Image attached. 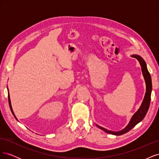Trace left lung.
<instances>
[{
    "mask_svg": "<svg viewBox=\"0 0 159 159\" xmlns=\"http://www.w3.org/2000/svg\"><path fill=\"white\" fill-rule=\"evenodd\" d=\"M132 56L137 59L138 61H139V63L141 64L143 74L146 82V93H145V98H144V99H143V102L141 104V106L139 109L133 115V116L132 117L131 121H130L129 123L128 124V125L124 129H123L122 131H120L118 132H113V131H108V130L98 125L99 128L103 130L104 131L109 134H115V135H121V134H123L125 133L129 132L130 130H131L137 123L141 122L144 119V117H145V115L148 111V109L149 108V105H150V102H151V91H152L151 77L147 70L145 61L143 60V59L141 56H139L138 55H133Z\"/></svg>",
    "mask_w": 159,
    "mask_h": 159,
    "instance_id": "8db88e82",
    "label": "left lung"
}]
</instances>
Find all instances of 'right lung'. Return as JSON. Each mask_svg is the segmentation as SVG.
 I'll return each mask as SVG.
<instances>
[{"label": "right lung", "instance_id": "1", "mask_svg": "<svg viewBox=\"0 0 159 159\" xmlns=\"http://www.w3.org/2000/svg\"><path fill=\"white\" fill-rule=\"evenodd\" d=\"M8 103H9V106H10L11 110V111H12V113L13 115H14V117H15V118L16 119V116H15V115H14V112H13V110H12V106H11V99H10V95H9V93H8Z\"/></svg>", "mask_w": 159, "mask_h": 159}]
</instances>
